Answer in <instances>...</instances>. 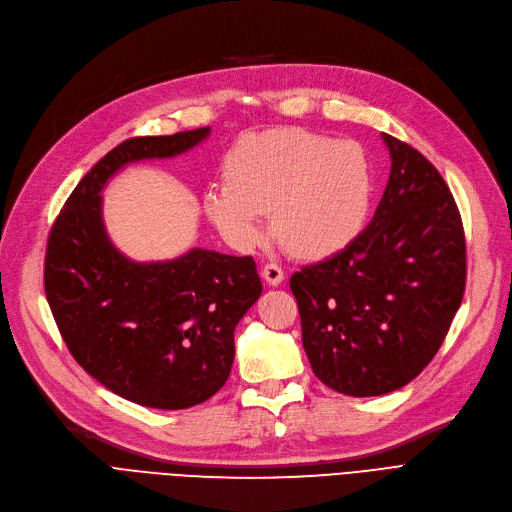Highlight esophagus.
<instances>
[{
  "label": "esophagus",
  "mask_w": 512,
  "mask_h": 512,
  "mask_svg": "<svg viewBox=\"0 0 512 512\" xmlns=\"http://www.w3.org/2000/svg\"><path fill=\"white\" fill-rule=\"evenodd\" d=\"M261 276L270 287H278L280 282L285 280V272H282V268L276 266V263H266V266H263V270H261Z\"/></svg>",
  "instance_id": "esophagus-1"
}]
</instances>
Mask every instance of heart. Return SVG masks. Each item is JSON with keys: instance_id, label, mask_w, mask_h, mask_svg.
Masks as SVG:
<instances>
[{"instance_id": "b5f03b06", "label": "heart", "mask_w": 512, "mask_h": 512, "mask_svg": "<svg viewBox=\"0 0 512 512\" xmlns=\"http://www.w3.org/2000/svg\"><path fill=\"white\" fill-rule=\"evenodd\" d=\"M227 179L204 192V213L236 249L268 234L299 257H327L356 238L371 208L365 149L306 130L278 128L244 137L227 156Z\"/></svg>"}]
</instances>
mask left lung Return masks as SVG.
Here are the masks:
<instances>
[{
	"label": "left lung",
	"instance_id": "1",
	"mask_svg": "<svg viewBox=\"0 0 512 512\" xmlns=\"http://www.w3.org/2000/svg\"><path fill=\"white\" fill-rule=\"evenodd\" d=\"M382 139L390 177L371 223L291 276L312 371L348 396H382L418 377L466 285L462 219L447 183L418 149Z\"/></svg>",
	"mask_w": 512,
	"mask_h": 512
}]
</instances>
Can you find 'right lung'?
Here are the masks:
<instances>
[{
    "label": "right lung",
    "mask_w": 512,
    "mask_h": 512,
    "mask_svg": "<svg viewBox=\"0 0 512 512\" xmlns=\"http://www.w3.org/2000/svg\"><path fill=\"white\" fill-rule=\"evenodd\" d=\"M208 135L211 126L111 149L48 238L46 297L69 352L107 390L151 409L200 405L227 382L234 331L261 280L253 257L200 246L164 261L130 259L107 234L101 194L128 164L181 156Z\"/></svg>",
    "instance_id": "right-lung-1"
}]
</instances>
